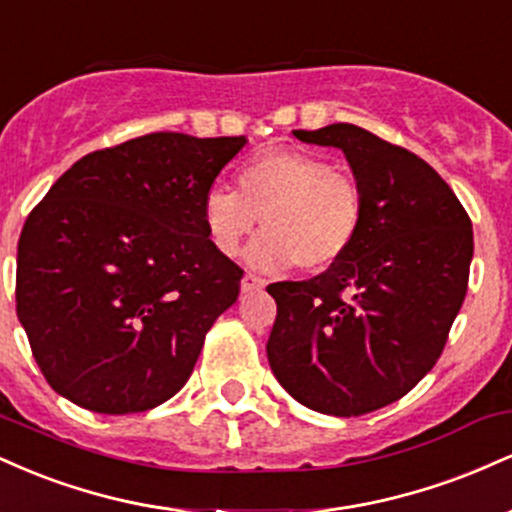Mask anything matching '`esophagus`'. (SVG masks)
Returning <instances> with one entry per match:
<instances>
[{
	"label": "esophagus",
	"mask_w": 512,
	"mask_h": 512,
	"mask_svg": "<svg viewBox=\"0 0 512 512\" xmlns=\"http://www.w3.org/2000/svg\"><path fill=\"white\" fill-rule=\"evenodd\" d=\"M264 286H267V281L260 279V276H255V274H245L243 281H240V291L243 293L260 291V289H264Z\"/></svg>",
	"instance_id": "34e87169"
}]
</instances>
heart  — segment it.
<instances>
[{"label":"heart","mask_w":512,"mask_h":512,"mask_svg":"<svg viewBox=\"0 0 512 512\" xmlns=\"http://www.w3.org/2000/svg\"><path fill=\"white\" fill-rule=\"evenodd\" d=\"M262 219L264 231L245 250L260 272L298 267L325 272L356 245L366 221V192L354 173L330 158L298 149H269L238 170V192L211 187L202 199L209 243L238 255Z\"/></svg>","instance_id":"obj_1"}]
</instances>
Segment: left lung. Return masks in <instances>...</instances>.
<instances>
[{"instance_id": "left-lung-1", "label": "left lung", "mask_w": 512, "mask_h": 512, "mask_svg": "<svg viewBox=\"0 0 512 512\" xmlns=\"http://www.w3.org/2000/svg\"><path fill=\"white\" fill-rule=\"evenodd\" d=\"M293 134L344 151L366 221L327 272L267 286V358L303 407L361 416L407 395L443 354L467 293L472 221L448 182L402 146L349 122Z\"/></svg>"}]
</instances>
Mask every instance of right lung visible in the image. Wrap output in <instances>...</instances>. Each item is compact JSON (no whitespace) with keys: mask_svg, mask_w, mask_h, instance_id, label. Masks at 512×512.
Returning a JSON list of instances; mask_svg holds the SVG:
<instances>
[{"mask_svg":"<svg viewBox=\"0 0 512 512\" xmlns=\"http://www.w3.org/2000/svg\"><path fill=\"white\" fill-rule=\"evenodd\" d=\"M245 142L129 139L79 158L28 214L16 315L52 390L98 414L180 392L238 301L243 269L209 243L202 199Z\"/></svg>","mask_w":512,"mask_h":512,"instance_id":"add662e5","label":"right lung"}]
</instances>
